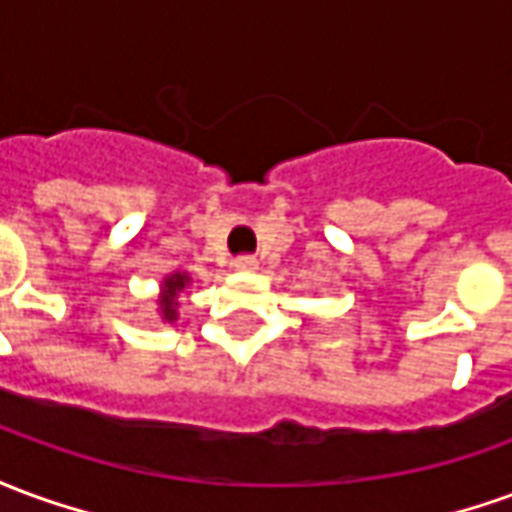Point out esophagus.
I'll return each instance as SVG.
<instances>
[{"mask_svg":"<svg viewBox=\"0 0 512 512\" xmlns=\"http://www.w3.org/2000/svg\"><path fill=\"white\" fill-rule=\"evenodd\" d=\"M233 268L235 271H255L257 260L252 255H238L233 260Z\"/></svg>","mask_w":512,"mask_h":512,"instance_id":"34e87169","label":"esophagus"}]
</instances>
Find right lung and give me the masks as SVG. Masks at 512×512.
<instances>
[{"label":"right lung","instance_id":"add662e5","mask_svg":"<svg viewBox=\"0 0 512 512\" xmlns=\"http://www.w3.org/2000/svg\"><path fill=\"white\" fill-rule=\"evenodd\" d=\"M189 277L186 274H172V277L164 279V296H161V318L164 321H178V293L186 288Z\"/></svg>","mask_w":512,"mask_h":512}]
</instances>
